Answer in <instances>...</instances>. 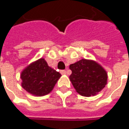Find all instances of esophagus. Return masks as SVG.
<instances>
[{
    "instance_id": "1",
    "label": "esophagus",
    "mask_w": 129,
    "mask_h": 129,
    "mask_svg": "<svg viewBox=\"0 0 129 129\" xmlns=\"http://www.w3.org/2000/svg\"><path fill=\"white\" fill-rule=\"evenodd\" d=\"M60 73H61V74H66V71L65 70H61L60 71Z\"/></svg>"
}]
</instances>
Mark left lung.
I'll return each instance as SVG.
<instances>
[{"mask_svg":"<svg viewBox=\"0 0 129 129\" xmlns=\"http://www.w3.org/2000/svg\"><path fill=\"white\" fill-rule=\"evenodd\" d=\"M72 73L70 80L79 94L84 96L95 95L107 83V73L93 60L82 59L70 65Z\"/></svg>","mask_w":129,"mask_h":129,"instance_id":"8db88e82","label":"left lung"}]
</instances>
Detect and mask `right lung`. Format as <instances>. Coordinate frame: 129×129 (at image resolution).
I'll use <instances>...</instances> for the list:
<instances>
[{
	"mask_svg": "<svg viewBox=\"0 0 129 129\" xmlns=\"http://www.w3.org/2000/svg\"><path fill=\"white\" fill-rule=\"evenodd\" d=\"M60 73L48 66L41 58L25 69L21 73L22 87L28 93L38 96L46 95L53 88Z\"/></svg>",
	"mask_w": 129,
	"mask_h": 129,
	"instance_id": "1",
	"label": "right lung"
}]
</instances>
